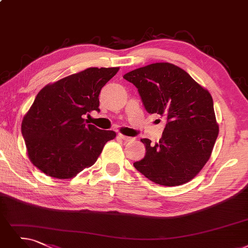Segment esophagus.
I'll list each match as a JSON object with an SVG mask.
<instances>
[{
	"label": "esophagus",
	"mask_w": 248,
	"mask_h": 248,
	"mask_svg": "<svg viewBox=\"0 0 248 248\" xmlns=\"http://www.w3.org/2000/svg\"><path fill=\"white\" fill-rule=\"evenodd\" d=\"M118 136L120 137L121 140H125V141H131V140H133V138H132V137H130V136H126V135L122 134V133H119V134H118Z\"/></svg>",
	"instance_id": "34e87169"
}]
</instances>
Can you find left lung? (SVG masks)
Masks as SVG:
<instances>
[{
    "label": "left lung",
    "instance_id": "obj_1",
    "mask_svg": "<svg viewBox=\"0 0 248 248\" xmlns=\"http://www.w3.org/2000/svg\"><path fill=\"white\" fill-rule=\"evenodd\" d=\"M140 93L145 110L167 119L160 141L142 138L146 154L133 166L164 186L189 182L209 161L219 125L209 91L171 63H155L123 76Z\"/></svg>",
    "mask_w": 248,
    "mask_h": 248
}]
</instances>
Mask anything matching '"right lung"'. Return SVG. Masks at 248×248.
I'll use <instances>...</instances> for the list:
<instances>
[{"instance_id":"add662e5","label":"right lung","mask_w":248,"mask_h":248,"mask_svg":"<svg viewBox=\"0 0 248 248\" xmlns=\"http://www.w3.org/2000/svg\"><path fill=\"white\" fill-rule=\"evenodd\" d=\"M119 69L87 68L37 93L23 117L21 132L29 160L43 173L71 179L93 166L105 144L116 137L112 130L87 124L83 115L100 111L98 94Z\"/></svg>"}]
</instances>
